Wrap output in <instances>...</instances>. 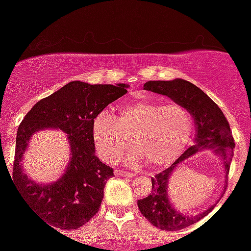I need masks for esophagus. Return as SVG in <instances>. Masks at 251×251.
<instances>
[{"label":"esophagus","mask_w":251,"mask_h":251,"mask_svg":"<svg viewBox=\"0 0 251 251\" xmlns=\"http://www.w3.org/2000/svg\"><path fill=\"white\" fill-rule=\"evenodd\" d=\"M114 175L118 176V177H133L134 174H129V172L122 171V170H114Z\"/></svg>","instance_id":"obj_1"}]
</instances>
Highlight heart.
Listing matches in <instances>:
<instances>
[{
  "mask_svg": "<svg viewBox=\"0 0 251 251\" xmlns=\"http://www.w3.org/2000/svg\"><path fill=\"white\" fill-rule=\"evenodd\" d=\"M194 120L179 103L162 105L144 99L124 103L119 118L101 111L92 124V137L102 160L113 163L131 146L126 157L129 166L149 163L153 169L169 166L183 153L191 138Z\"/></svg>",
  "mask_w": 251,
  "mask_h": 251,
  "instance_id": "b5f03b06",
  "label": "heart"
}]
</instances>
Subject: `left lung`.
<instances>
[{"instance_id": "obj_1", "label": "left lung", "mask_w": 251, "mask_h": 251, "mask_svg": "<svg viewBox=\"0 0 251 251\" xmlns=\"http://www.w3.org/2000/svg\"><path fill=\"white\" fill-rule=\"evenodd\" d=\"M144 89L169 97L176 103L188 108L195 120L196 137L194 145L190 146L170 168L151 178V194L137 201L140 212L144 217L148 218L150 223L166 231H176L205 217L215 208L216 204L210 205L198 215L181 214L179 210L172 205L169 198L168 185L171 175L181 162L198 152L209 150L221 157L226 171V180H227L230 164L234 155L235 142L223 112L194 83L183 79L148 81L144 85Z\"/></svg>"}]
</instances>
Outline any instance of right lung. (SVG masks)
<instances>
[{
  "label": "right lung",
  "instance_id": "obj_1",
  "mask_svg": "<svg viewBox=\"0 0 251 251\" xmlns=\"http://www.w3.org/2000/svg\"><path fill=\"white\" fill-rule=\"evenodd\" d=\"M127 87L126 83L71 81L36 102L20 124L13 180L31 209L50 226L77 229L99 211L106 181L114 175L113 169L96 155L92 124L106 106L127 93ZM47 128H59L68 134L71 157L59 180L41 184L24 174L22 159L31 135Z\"/></svg>",
  "mask_w": 251,
  "mask_h": 251
}]
</instances>
